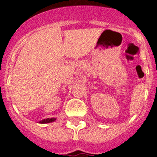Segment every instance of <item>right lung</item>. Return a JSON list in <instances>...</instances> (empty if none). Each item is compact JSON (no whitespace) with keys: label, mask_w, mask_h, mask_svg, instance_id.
Instances as JSON below:
<instances>
[{"label":"right lung","mask_w":157,"mask_h":157,"mask_svg":"<svg viewBox=\"0 0 157 157\" xmlns=\"http://www.w3.org/2000/svg\"><path fill=\"white\" fill-rule=\"evenodd\" d=\"M56 118H48V119H44V120L39 121V123H52V122L56 121Z\"/></svg>","instance_id":"right-lung-1"}]
</instances>
